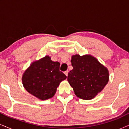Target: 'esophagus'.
<instances>
[{"instance_id":"obj_1","label":"esophagus","mask_w":129,"mask_h":129,"mask_svg":"<svg viewBox=\"0 0 129 129\" xmlns=\"http://www.w3.org/2000/svg\"><path fill=\"white\" fill-rule=\"evenodd\" d=\"M68 72H69L68 70H66V71L64 72V74L66 75V76H68Z\"/></svg>"}]
</instances>
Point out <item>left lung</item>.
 Masks as SVG:
<instances>
[{
  "label": "left lung",
  "instance_id": "left-lung-1",
  "mask_svg": "<svg viewBox=\"0 0 129 129\" xmlns=\"http://www.w3.org/2000/svg\"><path fill=\"white\" fill-rule=\"evenodd\" d=\"M71 63L73 69L68 81L75 94L83 100L92 99L108 83V69L91 55H73Z\"/></svg>",
  "mask_w": 129,
  "mask_h": 129
}]
</instances>
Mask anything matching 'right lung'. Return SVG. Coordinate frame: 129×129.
<instances>
[{
  "mask_svg": "<svg viewBox=\"0 0 129 129\" xmlns=\"http://www.w3.org/2000/svg\"><path fill=\"white\" fill-rule=\"evenodd\" d=\"M60 65L59 62L52 61L49 56L33 62L23 75L24 87L42 100L52 98L60 83L67 78L59 70Z\"/></svg>",
  "mask_w": 129,
  "mask_h": 129,
  "instance_id": "add662e5",
  "label": "right lung"
}]
</instances>
